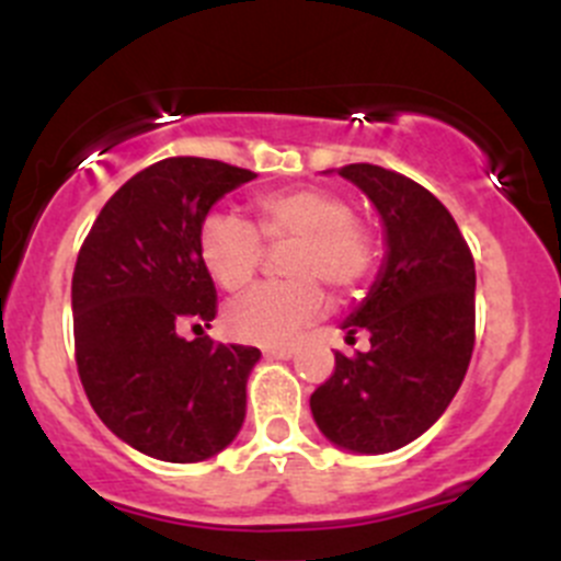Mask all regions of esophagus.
<instances>
[{
  "mask_svg": "<svg viewBox=\"0 0 561 561\" xmlns=\"http://www.w3.org/2000/svg\"><path fill=\"white\" fill-rule=\"evenodd\" d=\"M265 358H293L296 356V347L290 345H274V347H263Z\"/></svg>",
  "mask_w": 561,
  "mask_h": 561,
  "instance_id": "1",
  "label": "esophagus"
}]
</instances>
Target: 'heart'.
Wrapping results in <instances>:
<instances>
[{
  "instance_id": "b5f03b06",
  "label": "heart",
  "mask_w": 561,
  "mask_h": 561,
  "mask_svg": "<svg viewBox=\"0 0 561 561\" xmlns=\"http://www.w3.org/2000/svg\"><path fill=\"white\" fill-rule=\"evenodd\" d=\"M260 232L268 241L296 238L287 271L298 279L260 285L227 304L225 331L232 340L279 345L325 312V293H351L373 274L375 238L340 192L325 186H290L254 199ZM199 257L225 290H241L263 263L257 230L227 210H216L199 227Z\"/></svg>"
}]
</instances>
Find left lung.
<instances>
[{"label":"left lung","instance_id":"8db88e82","mask_svg":"<svg viewBox=\"0 0 561 561\" xmlns=\"http://www.w3.org/2000/svg\"><path fill=\"white\" fill-rule=\"evenodd\" d=\"M334 172V170H325ZM375 205L383 263L340 325L369 334V351H336L334 375L309 397L325 442L383 455L431 431L463 383L474 351V257L427 188L375 164L336 170Z\"/></svg>","mask_w":561,"mask_h":561}]
</instances>
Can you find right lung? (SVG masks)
<instances>
[{
	"label": "right lung",
	"mask_w": 561,
	"mask_h": 561,
	"mask_svg": "<svg viewBox=\"0 0 561 561\" xmlns=\"http://www.w3.org/2000/svg\"><path fill=\"white\" fill-rule=\"evenodd\" d=\"M254 178L225 161L164 159L103 205L81 247L70 285L79 378L103 425L136 453L199 463L241 431L260 351L205 336L216 287L199 227ZM186 324L197 341L180 336Z\"/></svg>",
	"instance_id": "obj_1"
}]
</instances>
